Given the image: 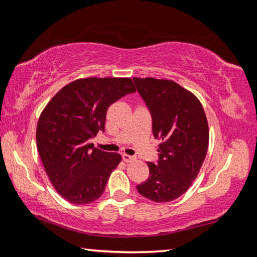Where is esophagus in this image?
<instances>
[{
  "instance_id": "esophagus-1",
  "label": "esophagus",
  "mask_w": 257,
  "mask_h": 257,
  "mask_svg": "<svg viewBox=\"0 0 257 257\" xmlns=\"http://www.w3.org/2000/svg\"><path fill=\"white\" fill-rule=\"evenodd\" d=\"M122 160L124 161L125 163H129V162H132V161H134L135 158H134V156L128 155V154H122Z\"/></svg>"
}]
</instances>
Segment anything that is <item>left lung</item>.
<instances>
[{
  "label": "left lung",
  "instance_id": "1",
  "mask_svg": "<svg viewBox=\"0 0 257 257\" xmlns=\"http://www.w3.org/2000/svg\"><path fill=\"white\" fill-rule=\"evenodd\" d=\"M152 115V129L160 139L159 161L147 162L150 176L138 193L156 203L180 197L196 179L208 149V124L199 99L168 79L134 78Z\"/></svg>",
  "mask_w": 257,
  "mask_h": 257
}]
</instances>
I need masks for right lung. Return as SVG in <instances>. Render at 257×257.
<instances>
[{
  "mask_svg": "<svg viewBox=\"0 0 257 257\" xmlns=\"http://www.w3.org/2000/svg\"><path fill=\"white\" fill-rule=\"evenodd\" d=\"M130 78H84L47 103L36 129L37 150L55 190L76 205L101 197L121 155L95 149L89 139L104 132L111 104L135 93Z\"/></svg>",
  "mask_w": 257,
  "mask_h": 257,
  "instance_id": "right-lung-1",
  "label": "right lung"
}]
</instances>
